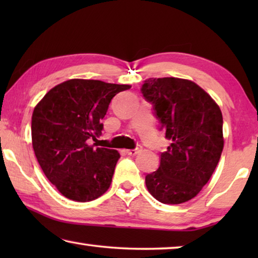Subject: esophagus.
Instances as JSON below:
<instances>
[{
    "label": "esophagus",
    "instance_id": "esophagus-1",
    "mask_svg": "<svg viewBox=\"0 0 258 258\" xmlns=\"http://www.w3.org/2000/svg\"><path fill=\"white\" fill-rule=\"evenodd\" d=\"M140 149H141V147H137V148H135V149L126 150V154H127L128 156H134V155L138 154V152L140 151Z\"/></svg>",
    "mask_w": 258,
    "mask_h": 258
}]
</instances>
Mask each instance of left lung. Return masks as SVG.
I'll return each mask as SVG.
<instances>
[{
  "label": "left lung",
  "instance_id": "1",
  "mask_svg": "<svg viewBox=\"0 0 258 258\" xmlns=\"http://www.w3.org/2000/svg\"><path fill=\"white\" fill-rule=\"evenodd\" d=\"M141 93L172 142L160 152L158 169L147 174L146 185L160 203L183 204L199 194L221 158V109L202 87L181 78H148Z\"/></svg>",
  "mask_w": 258,
  "mask_h": 258
}]
</instances>
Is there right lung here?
Wrapping results in <instances>:
<instances>
[{
  "label": "right lung",
  "mask_w": 258,
  "mask_h": 258,
  "mask_svg": "<svg viewBox=\"0 0 258 258\" xmlns=\"http://www.w3.org/2000/svg\"><path fill=\"white\" fill-rule=\"evenodd\" d=\"M128 89L97 80H69L51 89L35 107V156L47 180L66 198L91 202L110 186L118 151L89 142L101 135L111 99Z\"/></svg>",
  "instance_id": "right-lung-1"
}]
</instances>
